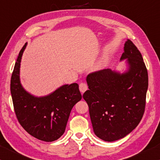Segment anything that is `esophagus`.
<instances>
[{
    "label": "esophagus",
    "instance_id": "34e87169",
    "mask_svg": "<svg viewBox=\"0 0 160 160\" xmlns=\"http://www.w3.org/2000/svg\"><path fill=\"white\" fill-rule=\"evenodd\" d=\"M79 88H80V91H81L82 93H84L87 89H88V86H87L86 83L85 82H80V86H79Z\"/></svg>",
    "mask_w": 160,
    "mask_h": 160
}]
</instances>
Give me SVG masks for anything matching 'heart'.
<instances>
[{
	"instance_id": "heart-1",
	"label": "heart",
	"mask_w": 160,
	"mask_h": 160,
	"mask_svg": "<svg viewBox=\"0 0 160 160\" xmlns=\"http://www.w3.org/2000/svg\"><path fill=\"white\" fill-rule=\"evenodd\" d=\"M103 65H104V61L101 60V61H98L97 63H96L95 64L93 65V69L99 70V69H101V68H102V67H103Z\"/></svg>"
}]
</instances>
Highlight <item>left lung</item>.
<instances>
[{
  "label": "left lung",
  "mask_w": 160,
  "mask_h": 160,
  "mask_svg": "<svg viewBox=\"0 0 160 160\" xmlns=\"http://www.w3.org/2000/svg\"><path fill=\"white\" fill-rule=\"evenodd\" d=\"M124 59L128 69L123 73L107 69L86 78L89 90L82 97L88 105L95 135L105 141L127 136L139 124L145 111L148 72L141 53L129 39L120 60Z\"/></svg>",
  "instance_id": "left-lung-1"
}]
</instances>
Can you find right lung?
I'll use <instances>...</instances> for the list:
<instances>
[{"mask_svg": "<svg viewBox=\"0 0 160 160\" xmlns=\"http://www.w3.org/2000/svg\"><path fill=\"white\" fill-rule=\"evenodd\" d=\"M19 53L11 78V93L17 118L25 131L46 142L58 140L64 133L72 108L82 99L77 83L63 85L45 97H37L23 88L20 80L22 53Z\"/></svg>", "mask_w": 160, "mask_h": 160, "instance_id": "obj_1", "label": "right lung"}]
</instances>
